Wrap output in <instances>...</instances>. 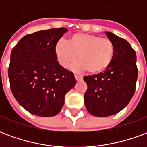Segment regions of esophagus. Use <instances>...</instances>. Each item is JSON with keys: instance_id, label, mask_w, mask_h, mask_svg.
Wrapping results in <instances>:
<instances>
[{"instance_id": "obj_1", "label": "esophagus", "mask_w": 147, "mask_h": 147, "mask_svg": "<svg viewBox=\"0 0 147 147\" xmlns=\"http://www.w3.org/2000/svg\"><path fill=\"white\" fill-rule=\"evenodd\" d=\"M75 78L77 81H80V80H83V77L80 76H78V75H75Z\"/></svg>"}]
</instances>
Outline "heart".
Segmentation results:
<instances>
[{"mask_svg": "<svg viewBox=\"0 0 147 147\" xmlns=\"http://www.w3.org/2000/svg\"><path fill=\"white\" fill-rule=\"evenodd\" d=\"M56 57L63 67H67L76 60L71 68L76 71H87L93 75L102 73L110 66L115 47L110 39L85 33L71 35L68 41L59 40L54 47Z\"/></svg>", "mask_w": 147, "mask_h": 147, "instance_id": "obj_1", "label": "heart"}]
</instances>
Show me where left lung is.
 <instances>
[{
    "mask_svg": "<svg viewBox=\"0 0 147 147\" xmlns=\"http://www.w3.org/2000/svg\"><path fill=\"white\" fill-rule=\"evenodd\" d=\"M105 33L115 47L113 62L104 72L83 78L87 84L85 106L98 117H109L126 107L135 94L138 77L136 51L131 45L114 34Z\"/></svg>",
    "mask_w": 147,
    "mask_h": 147,
    "instance_id": "left-lung-1",
    "label": "left lung"
}]
</instances>
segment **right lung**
<instances>
[{
    "mask_svg": "<svg viewBox=\"0 0 147 147\" xmlns=\"http://www.w3.org/2000/svg\"><path fill=\"white\" fill-rule=\"evenodd\" d=\"M67 28L40 30L24 36L12 49L8 78L19 104L39 117H53L61 111L64 97L76 80L56 57V43Z\"/></svg>",
    "mask_w": 147,
    "mask_h": 147,
    "instance_id": "right-lung-1",
    "label": "right lung"
}]
</instances>
